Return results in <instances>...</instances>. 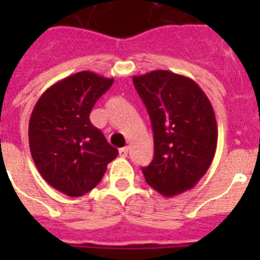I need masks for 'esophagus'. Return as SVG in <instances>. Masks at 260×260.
<instances>
[{
	"instance_id": "1",
	"label": "esophagus",
	"mask_w": 260,
	"mask_h": 260,
	"mask_svg": "<svg viewBox=\"0 0 260 260\" xmlns=\"http://www.w3.org/2000/svg\"><path fill=\"white\" fill-rule=\"evenodd\" d=\"M118 154H120V156H122V158H126V156H128V147H122V148H120V150H118Z\"/></svg>"
}]
</instances>
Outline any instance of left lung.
<instances>
[{"label":"left lung","instance_id":"1","mask_svg":"<svg viewBox=\"0 0 260 260\" xmlns=\"http://www.w3.org/2000/svg\"><path fill=\"white\" fill-rule=\"evenodd\" d=\"M134 85L154 132V159L142 169L146 182L165 197L193 189L217 147L209 98L193 79L167 70L135 75Z\"/></svg>","mask_w":260,"mask_h":260}]
</instances>
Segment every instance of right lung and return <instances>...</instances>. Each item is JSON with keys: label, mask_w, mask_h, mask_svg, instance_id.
I'll return each mask as SVG.
<instances>
[{"label": "right lung", "mask_w": 260, "mask_h": 260, "mask_svg": "<svg viewBox=\"0 0 260 260\" xmlns=\"http://www.w3.org/2000/svg\"><path fill=\"white\" fill-rule=\"evenodd\" d=\"M112 83V78L81 71L48 87L32 110L28 128L32 159L47 183L69 197L94 189L118 155L89 118Z\"/></svg>", "instance_id": "right-lung-1"}]
</instances>
